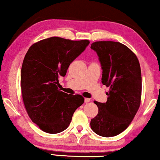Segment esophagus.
Returning a JSON list of instances; mask_svg holds the SVG:
<instances>
[{"mask_svg": "<svg viewBox=\"0 0 160 160\" xmlns=\"http://www.w3.org/2000/svg\"><path fill=\"white\" fill-rule=\"evenodd\" d=\"M90 101V99H89V98H86L84 99V102L85 103H88V102Z\"/></svg>", "mask_w": 160, "mask_h": 160, "instance_id": "34e87169", "label": "esophagus"}]
</instances>
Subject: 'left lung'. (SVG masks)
<instances>
[{
	"instance_id": "obj_1",
	"label": "left lung",
	"mask_w": 160,
	"mask_h": 160,
	"mask_svg": "<svg viewBox=\"0 0 160 160\" xmlns=\"http://www.w3.org/2000/svg\"><path fill=\"white\" fill-rule=\"evenodd\" d=\"M102 69V83L109 87L106 102L94 101L98 113L91 119L92 130L102 137H113L126 130L138 111L141 100V71L137 56L116 41H96Z\"/></svg>"
}]
</instances>
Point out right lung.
Segmentation results:
<instances>
[{"label": "right lung", "instance_id": "obj_1", "mask_svg": "<svg viewBox=\"0 0 160 160\" xmlns=\"http://www.w3.org/2000/svg\"><path fill=\"white\" fill-rule=\"evenodd\" d=\"M89 43L51 37L35 43L28 50L21 69L24 106L32 122L44 132H62L73 113L84 103L80 95H68L58 89L59 77Z\"/></svg>", "mask_w": 160, "mask_h": 160}]
</instances>
